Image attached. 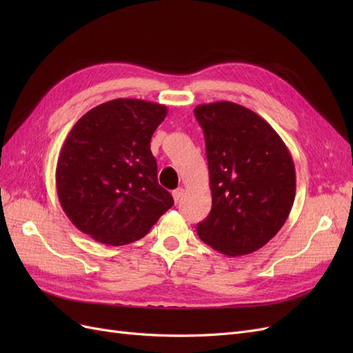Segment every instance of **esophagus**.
<instances>
[{
  "label": "esophagus",
  "instance_id": "obj_1",
  "mask_svg": "<svg viewBox=\"0 0 353 353\" xmlns=\"http://www.w3.org/2000/svg\"><path fill=\"white\" fill-rule=\"evenodd\" d=\"M172 196H174V200L175 203H178L181 200V197L184 196V188H176L172 191Z\"/></svg>",
  "mask_w": 353,
  "mask_h": 353
}]
</instances>
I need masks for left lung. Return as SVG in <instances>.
<instances>
[{
    "instance_id": "1",
    "label": "left lung",
    "mask_w": 353,
    "mask_h": 353,
    "mask_svg": "<svg viewBox=\"0 0 353 353\" xmlns=\"http://www.w3.org/2000/svg\"><path fill=\"white\" fill-rule=\"evenodd\" d=\"M212 209L197 225L203 243L227 256L263 248L294 201L296 172L287 145L259 114L231 101L199 104Z\"/></svg>"
}]
</instances>
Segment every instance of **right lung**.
Instances as JSON below:
<instances>
[{"label": "right lung", "instance_id": "obj_1", "mask_svg": "<svg viewBox=\"0 0 353 353\" xmlns=\"http://www.w3.org/2000/svg\"><path fill=\"white\" fill-rule=\"evenodd\" d=\"M166 105L116 99L73 125L57 160V196L68 218L95 241L123 245L143 239L174 206L157 183L150 150Z\"/></svg>", "mask_w": 353, "mask_h": 353}]
</instances>
